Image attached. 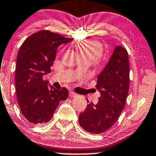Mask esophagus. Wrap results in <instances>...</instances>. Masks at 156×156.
<instances>
[{"label":"esophagus","instance_id":"esophagus-1","mask_svg":"<svg viewBox=\"0 0 156 156\" xmlns=\"http://www.w3.org/2000/svg\"><path fill=\"white\" fill-rule=\"evenodd\" d=\"M69 96L70 97H75V96H77V95H78V94L77 93H75V92H73V91H70L69 92Z\"/></svg>","mask_w":156,"mask_h":156}]
</instances>
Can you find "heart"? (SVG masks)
<instances>
[{
  "instance_id": "1",
  "label": "heart",
  "mask_w": 156,
  "mask_h": 156,
  "mask_svg": "<svg viewBox=\"0 0 156 156\" xmlns=\"http://www.w3.org/2000/svg\"><path fill=\"white\" fill-rule=\"evenodd\" d=\"M81 59L94 62L99 59L103 52V46L98 41L89 39L78 43L76 46Z\"/></svg>"
}]
</instances>
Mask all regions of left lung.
<instances>
[{"instance_id":"obj_1","label":"left lung","mask_w":156,"mask_h":156,"mask_svg":"<svg viewBox=\"0 0 156 156\" xmlns=\"http://www.w3.org/2000/svg\"><path fill=\"white\" fill-rule=\"evenodd\" d=\"M95 87L101 93L98 102L87 104L84 112L79 115L78 122L85 131L100 134L118 121L125 106L129 87V62L125 48L115 47L108 64L98 76Z\"/></svg>"}]
</instances>
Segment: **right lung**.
I'll return each instance as SVG.
<instances>
[{
    "mask_svg": "<svg viewBox=\"0 0 156 156\" xmlns=\"http://www.w3.org/2000/svg\"><path fill=\"white\" fill-rule=\"evenodd\" d=\"M49 30H41L27 37L22 44L16 59L15 83L20 112L34 124L49 121L61 101L69 95L67 89L48 87L43 79L51 72L58 47L72 41Z\"/></svg>",
    "mask_w": 156,
    "mask_h": 156,
    "instance_id": "1",
    "label": "right lung"
}]
</instances>
